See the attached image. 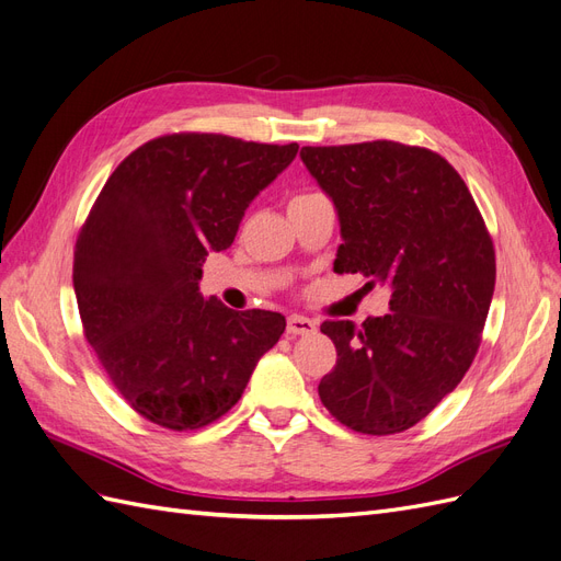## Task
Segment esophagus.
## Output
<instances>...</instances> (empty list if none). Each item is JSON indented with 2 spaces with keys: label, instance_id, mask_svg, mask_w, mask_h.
<instances>
[{
  "label": "esophagus",
  "instance_id": "1",
  "mask_svg": "<svg viewBox=\"0 0 561 561\" xmlns=\"http://www.w3.org/2000/svg\"><path fill=\"white\" fill-rule=\"evenodd\" d=\"M287 334L293 336H304V334H313L316 332V320L304 318V316H290L287 318Z\"/></svg>",
  "mask_w": 561,
  "mask_h": 561
}]
</instances>
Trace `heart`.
Masks as SVG:
<instances>
[{
    "label": "heart",
    "mask_w": 561,
    "mask_h": 561,
    "mask_svg": "<svg viewBox=\"0 0 561 561\" xmlns=\"http://www.w3.org/2000/svg\"><path fill=\"white\" fill-rule=\"evenodd\" d=\"M301 196H309V194H301ZM295 198H297V196H295Z\"/></svg>",
    "instance_id": "obj_1"
}]
</instances>
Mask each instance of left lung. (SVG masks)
Returning a JSON list of instances; mask_svg holds the SVG:
<instances>
[{
	"label": "left lung",
	"mask_w": 561,
	"mask_h": 561,
	"mask_svg": "<svg viewBox=\"0 0 561 561\" xmlns=\"http://www.w3.org/2000/svg\"><path fill=\"white\" fill-rule=\"evenodd\" d=\"M299 157L339 213L336 274L393 290L390 313L363 328L322 322L336 365L318 396L355 433H402L461 383L478 355L496 285L494 241L466 182L433 149L375 140L301 147Z\"/></svg>",
	"instance_id": "1"
}]
</instances>
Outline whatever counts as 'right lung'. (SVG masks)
Masks as SVG:
<instances>
[{
	"instance_id": "1",
	"label": "right lung",
	"mask_w": 561,
	"mask_h": 561,
	"mask_svg": "<svg viewBox=\"0 0 561 561\" xmlns=\"http://www.w3.org/2000/svg\"><path fill=\"white\" fill-rule=\"evenodd\" d=\"M297 149L161 135L116 165L77 236L83 336L122 398L161 428L198 431L225 416L285 330L280 313L206 301L198 280L208 252L233 243L250 201Z\"/></svg>"
}]
</instances>
